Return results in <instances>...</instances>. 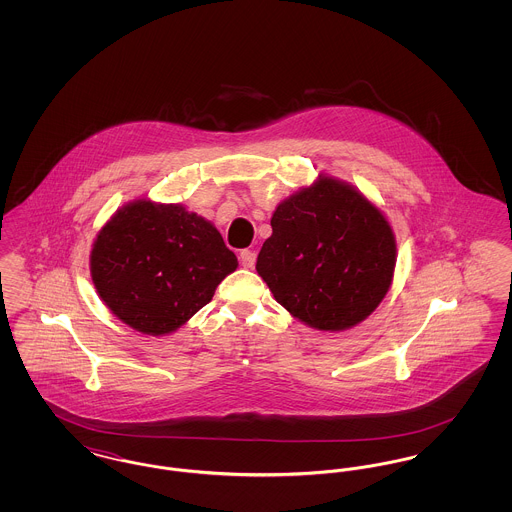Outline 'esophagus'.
<instances>
[{
    "label": "esophagus",
    "instance_id": "1",
    "mask_svg": "<svg viewBox=\"0 0 512 512\" xmlns=\"http://www.w3.org/2000/svg\"><path fill=\"white\" fill-rule=\"evenodd\" d=\"M255 259H257V255H255V251H251V249H244V251L240 253V263H242V267L253 268Z\"/></svg>",
    "mask_w": 512,
    "mask_h": 512
}]
</instances>
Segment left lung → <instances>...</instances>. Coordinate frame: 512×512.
<instances>
[{
  "label": "left lung",
  "mask_w": 512,
  "mask_h": 512,
  "mask_svg": "<svg viewBox=\"0 0 512 512\" xmlns=\"http://www.w3.org/2000/svg\"><path fill=\"white\" fill-rule=\"evenodd\" d=\"M257 272L299 322L341 332L370 317L390 292L397 261L386 215L355 186L318 174L278 203Z\"/></svg>",
  "instance_id": "left-lung-1"
}]
</instances>
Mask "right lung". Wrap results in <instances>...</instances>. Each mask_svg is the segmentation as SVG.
I'll list each match as a JSON object with an SVG mask.
<instances>
[{
    "instance_id": "add662e5",
    "label": "right lung",
    "mask_w": 512,
    "mask_h": 512,
    "mask_svg": "<svg viewBox=\"0 0 512 512\" xmlns=\"http://www.w3.org/2000/svg\"><path fill=\"white\" fill-rule=\"evenodd\" d=\"M238 268L213 222L180 203L134 199L107 220L90 274L107 309L147 336L176 332Z\"/></svg>"
}]
</instances>
